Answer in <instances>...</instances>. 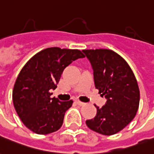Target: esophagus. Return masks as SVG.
Wrapping results in <instances>:
<instances>
[{"mask_svg": "<svg viewBox=\"0 0 154 154\" xmlns=\"http://www.w3.org/2000/svg\"><path fill=\"white\" fill-rule=\"evenodd\" d=\"M75 103L77 104V105H79V106H84V105H85L84 102H81V101H79V100H75Z\"/></svg>", "mask_w": 154, "mask_h": 154, "instance_id": "esophagus-1", "label": "esophagus"}]
</instances>
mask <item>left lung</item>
<instances>
[{
  "mask_svg": "<svg viewBox=\"0 0 154 154\" xmlns=\"http://www.w3.org/2000/svg\"><path fill=\"white\" fill-rule=\"evenodd\" d=\"M93 69L94 82L106 102L97 109L93 119L85 123L92 131L113 135L122 131L135 117L140 100L139 88L128 63L110 49L82 51Z\"/></svg>",
  "mask_w": 154,
  "mask_h": 154,
  "instance_id": "1",
  "label": "left lung"
}]
</instances>
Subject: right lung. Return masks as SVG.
<instances>
[{
	"instance_id": "right-lung-1",
	"label": "right lung",
	"mask_w": 154,
	"mask_h": 154,
	"mask_svg": "<svg viewBox=\"0 0 154 154\" xmlns=\"http://www.w3.org/2000/svg\"><path fill=\"white\" fill-rule=\"evenodd\" d=\"M85 56L78 49L48 48L35 54L22 68L15 83L12 100L17 115L28 129L48 134L62 127L73 100L51 98L63 69Z\"/></svg>"
}]
</instances>
